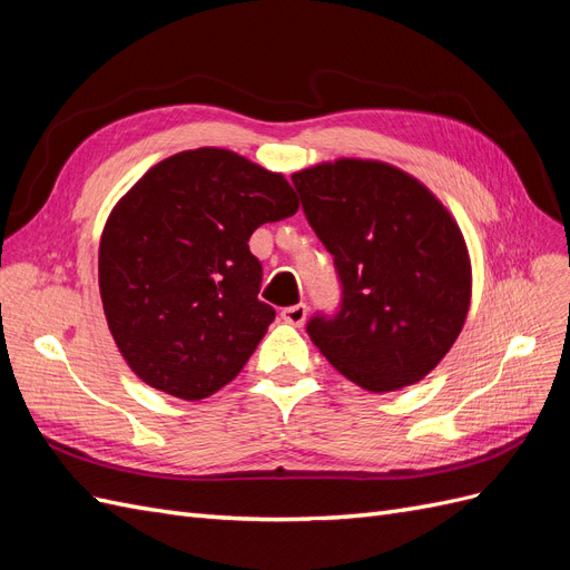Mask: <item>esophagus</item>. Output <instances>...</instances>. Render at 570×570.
<instances>
[{"label": "esophagus", "instance_id": "esophagus-1", "mask_svg": "<svg viewBox=\"0 0 570 570\" xmlns=\"http://www.w3.org/2000/svg\"><path fill=\"white\" fill-rule=\"evenodd\" d=\"M281 316H283V321L285 323H289V325H304V321H306V304H295V306H287V308H283L281 312Z\"/></svg>", "mask_w": 570, "mask_h": 570}]
</instances>
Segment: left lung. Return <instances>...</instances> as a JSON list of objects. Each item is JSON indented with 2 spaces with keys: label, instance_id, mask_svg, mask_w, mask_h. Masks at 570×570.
I'll return each mask as SVG.
<instances>
[{
  "label": "left lung",
  "instance_id": "left-lung-1",
  "mask_svg": "<svg viewBox=\"0 0 570 570\" xmlns=\"http://www.w3.org/2000/svg\"><path fill=\"white\" fill-rule=\"evenodd\" d=\"M292 183L342 283L340 314L314 316L308 337L368 392L423 381L469 316L473 275L459 223L421 180L385 161H323Z\"/></svg>",
  "mask_w": 570,
  "mask_h": 570
}]
</instances>
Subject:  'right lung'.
Here are the masks:
<instances>
[{
  "label": "right lung",
  "mask_w": 570,
  "mask_h": 570,
  "mask_svg": "<svg viewBox=\"0 0 570 570\" xmlns=\"http://www.w3.org/2000/svg\"><path fill=\"white\" fill-rule=\"evenodd\" d=\"M297 209L283 174L218 147L174 154L116 202L99 239V295L142 383L199 402L243 371L275 318L247 243Z\"/></svg>",
  "instance_id": "1"
}]
</instances>
